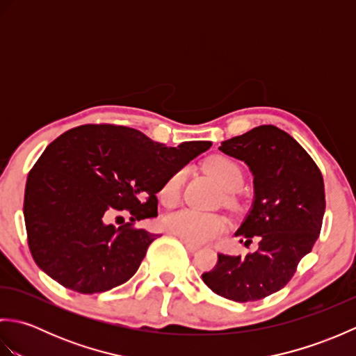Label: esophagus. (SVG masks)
<instances>
[{
  "instance_id": "1",
  "label": "esophagus",
  "mask_w": 356,
  "mask_h": 356,
  "mask_svg": "<svg viewBox=\"0 0 356 356\" xmlns=\"http://www.w3.org/2000/svg\"><path fill=\"white\" fill-rule=\"evenodd\" d=\"M184 243H185L186 249H188V251H190V252H195V251H199V249H200V246H199V245L190 243V241H186V240H184Z\"/></svg>"
}]
</instances>
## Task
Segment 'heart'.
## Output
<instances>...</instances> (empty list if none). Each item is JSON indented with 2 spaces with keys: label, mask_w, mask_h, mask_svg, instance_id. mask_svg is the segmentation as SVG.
Masks as SVG:
<instances>
[{
  "label": "heart",
  "mask_w": 356,
  "mask_h": 356,
  "mask_svg": "<svg viewBox=\"0 0 356 356\" xmlns=\"http://www.w3.org/2000/svg\"><path fill=\"white\" fill-rule=\"evenodd\" d=\"M205 170L213 176L225 191L237 190L243 179L240 166L229 157L213 156L205 162ZM184 171L174 172L161 190L163 205L174 207L180 199ZM163 228L172 236L190 243H205L217 237L225 229V220L216 214L203 213L197 209H180L163 218Z\"/></svg>",
  "instance_id": "b5f03b06"
}]
</instances>
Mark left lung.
<instances>
[{
	"mask_svg": "<svg viewBox=\"0 0 356 356\" xmlns=\"http://www.w3.org/2000/svg\"><path fill=\"white\" fill-rule=\"evenodd\" d=\"M222 153L243 161L254 176V200L236 237L245 257L218 254L202 274L211 291L238 303L257 301L287 284L320 236L326 209L323 176L306 149L275 125H260L223 140Z\"/></svg>",
	"mask_w": 356,
	"mask_h": 356,
	"instance_id": "1",
	"label": "left lung"
}]
</instances>
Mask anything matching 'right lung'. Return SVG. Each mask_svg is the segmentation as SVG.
I'll return each mask as SVG.
<instances>
[{"label": "right lung", "instance_id": "add662e5", "mask_svg": "<svg viewBox=\"0 0 356 356\" xmlns=\"http://www.w3.org/2000/svg\"><path fill=\"white\" fill-rule=\"evenodd\" d=\"M211 145L166 147L119 125H81L59 136L26 184L24 220L38 266L81 293L128 282L159 237L133 222L157 217L163 184ZM120 212L130 213L132 223L116 229L111 220Z\"/></svg>", "mask_w": 356, "mask_h": 356}]
</instances>
